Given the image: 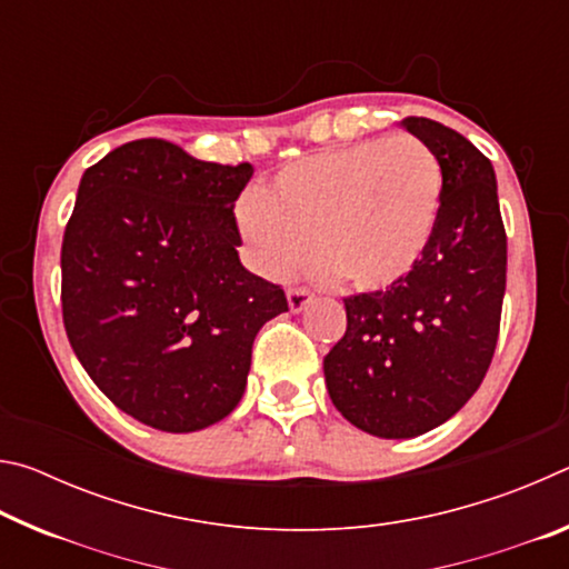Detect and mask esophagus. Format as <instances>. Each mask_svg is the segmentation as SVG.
Instances as JSON below:
<instances>
[{
	"label": "esophagus",
	"mask_w": 569,
	"mask_h": 569,
	"mask_svg": "<svg viewBox=\"0 0 569 569\" xmlns=\"http://www.w3.org/2000/svg\"><path fill=\"white\" fill-rule=\"evenodd\" d=\"M286 298H288V308H291L293 313H301L303 308L313 301L311 291H306V288H288Z\"/></svg>",
	"instance_id": "34e87169"
}]
</instances>
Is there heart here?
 <instances>
[{"label": "heart", "instance_id": "b5f03b06", "mask_svg": "<svg viewBox=\"0 0 569 569\" xmlns=\"http://www.w3.org/2000/svg\"><path fill=\"white\" fill-rule=\"evenodd\" d=\"M445 170L417 138L366 140L286 162L268 188L238 200L253 266L286 278L319 258L363 293L417 273L435 243Z\"/></svg>", "mask_w": 569, "mask_h": 569}]
</instances>
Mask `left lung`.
<instances>
[{
    "instance_id": "left-lung-1",
    "label": "left lung",
    "mask_w": 569,
    "mask_h": 569,
    "mask_svg": "<svg viewBox=\"0 0 569 569\" xmlns=\"http://www.w3.org/2000/svg\"><path fill=\"white\" fill-rule=\"evenodd\" d=\"M445 170L435 243L409 281L343 298L346 333L323 377L346 421L411 439L455 417L492 363L507 286V236L495 168L447 124L407 118Z\"/></svg>"
}]
</instances>
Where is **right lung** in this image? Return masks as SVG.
Segmentation results:
<instances>
[{
  "mask_svg": "<svg viewBox=\"0 0 569 569\" xmlns=\"http://www.w3.org/2000/svg\"><path fill=\"white\" fill-rule=\"evenodd\" d=\"M253 166L124 142L84 170L62 240V319L98 389L170 435L243 399L250 351L286 293L238 258L236 200Z\"/></svg>",
  "mask_w": 569,
  "mask_h": 569,
  "instance_id": "obj_1",
  "label": "right lung"
}]
</instances>
